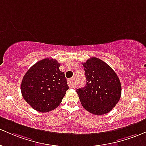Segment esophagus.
<instances>
[{"mask_svg": "<svg viewBox=\"0 0 146 146\" xmlns=\"http://www.w3.org/2000/svg\"><path fill=\"white\" fill-rule=\"evenodd\" d=\"M68 86H70V87H73V86H74V78H70L69 80H68Z\"/></svg>", "mask_w": 146, "mask_h": 146, "instance_id": "obj_1", "label": "esophagus"}]
</instances>
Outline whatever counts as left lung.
<instances>
[{"instance_id":"8db88e82","label":"left lung","mask_w":146,"mask_h":146,"mask_svg":"<svg viewBox=\"0 0 146 146\" xmlns=\"http://www.w3.org/2000/svg\"><path fill=\"white\" fill-rule=\"evenodd\" d=\"M82 65L86 84L76 89L82 105L93 114L107 113L121 98L119 78L110 66L97 57H91Z\"/></svg>"}]
</instances>
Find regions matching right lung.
Here are the masks:
<instances>
[{
  "mask_svg": "<svg viewBox=\"0 0 146 146\" xmlns=\"http://www.w3.org/2000/svg\"><path fill=\"white\" fill-rule=\"evenodd\" d=\"M60 66L55 59H44L30 67L23 76L22 96L36 111L43 113L55 110L69 88Z\"/></svg>",
  "mask_w": 146,
  "mask_h": 146,
  "instance_id": "obj_1",
  "label": "right lung"
}]
</instances>
